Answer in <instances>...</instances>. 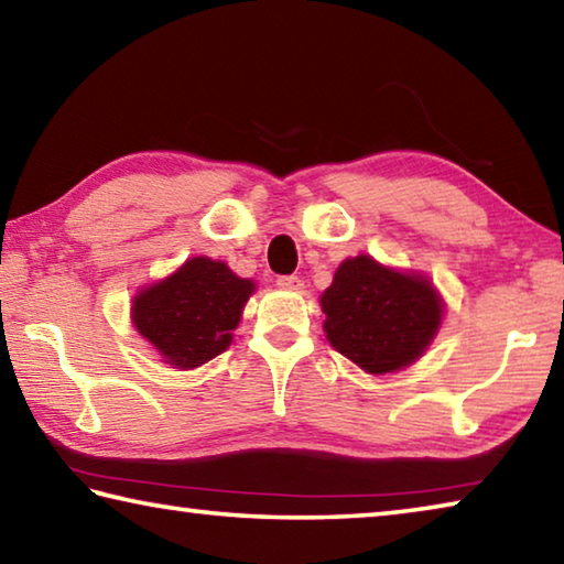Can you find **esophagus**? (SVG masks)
Returning a JSON list of instances; mask_svg holds the SVG:
<instances>
[{"label": "esophagus", "instance_id": "obj_1", "mask_svg": "<svg viewBox=\"0 0 564 564\" xmlns=\"http://www.w3.org/2000/svg\"><path fill=\"white\" fill-rule=\"evenodd\" d=\"M275 285L283 291H301L303 281L299 279V275H279V279H275Z\"/></svg>", "mask_w": 564, "mask_h": 564}]
</instances>
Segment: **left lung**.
Listing matches in <instances>:
<instances>
[{
	"mask_svg": "<svg viewBox=\"0 0 564 564\" xmlns=\"http://www.w3.org/2000/svg\"><path fill=\"white\" fill-rule=\"evenodd\" d=\"M330 346L366 373H393L423 356L443 318L431 281L356 256L321 299Z\"/></svg>",
	"mask_w": 564,
	"mask_h": 564,
	"instance_id": "left-lung-1",
	"label": "left lung"
}]
</instances>
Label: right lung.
<instances>
[{
  "label": "right lung",
  "instance_id": "obj_1",
  "mask_svg": "<svg viewBox=\"0 0 564 564\" xmlns=\"http://www.w3.org/2000/svg\"><path fill=\"white\" fill-rule=\"evenodd\" d=\"M253 283L221 261H186L133 301V326L176 368H198L231 346Z\"/></svg>",
  "mask_w": 564,
  "mask_h": 564
}]
</instances>
